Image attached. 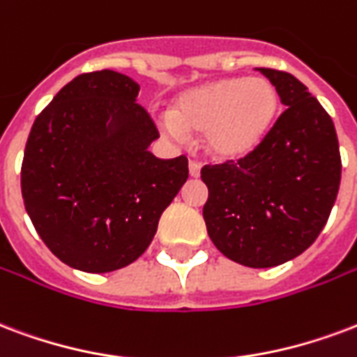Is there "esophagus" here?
Instances as JSON below:
<instances>
[{
	"label": "esophagus",
	"mask_w": 357,
	"mask_h": 357,
	"mask_svg": "<svg viewBox=\"0 0 357 357\" xmlns=\"http://www.w3.org/2000/svg\"><path fill=\"white\" fill-rule=\"evenodd\" d=\"M188 171H190V176H194V178H197V176L201 175V165L197 162H190Z\"/></svg>",
	"instance_id": "obj_1"
}]
</instances>
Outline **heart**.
<instances>
[{
  "label": "heart",
  "mask_w": 357,
  "mask_h": 357,
  "mask_svg": "<svg viewBox=\"0 0 357 357\" xmlns=\"http://www.w3.org/2000/svg\"><path fill=\"white\" fill-rule=\"evenodd\" d=\"M280 109L277 88L267 79L226 77L182 90L171 103L163 130L201 135V144L216 160H243L265 141Z\"/></svg>",
  "instance_id": "1"
}]
</instances>
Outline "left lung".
<instances>
[{"mask_svg": "<svg viewBox=\"0 0 357 357\" xmlns=\"http://www.w3.org/2000/svg\"><path fill=\"white\" fill-rule=\"evenodd\" d=\"M282 105L265 141L237 163L201 169L203 218L226 258L264 269L307 250L326 226L341 184L335 126L294 75L258 67Z\"/></svg>", "mask_w": 357, "mask_h": 357, "instance_id": "left-lung-1", "label": "left lung"}]
</instances>
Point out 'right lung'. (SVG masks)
I'll use <instances>...</instances> for the list:
<instances>
[{
  "mask_svg": "<svg viewBox=\"0 0 357 357\" xmlns=\"http://www.w3.org/2000/svg\"><path fill=\"white\" fill-rule=\"evenodd\" d=\"M139 84L103 69L75 77L36 118L24 150V207L56 258L84 273L133 264L188 178L184 156L149 150L158 130Z\"/></svg>",
  "mask_w": 357,
  "mask_h": 357,
  "instance_id": "1",
  "label": "right lung"
}]
</instances>
